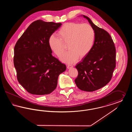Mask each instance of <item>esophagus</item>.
<instances>
[{"label":"esophagus","instance_id":"obj_1","mask_svg":"<svg viewBox=\"0 0 132 132\" xmlns=\"http://www.w3.org/2000/svg\"><path fill=\"white\" fill-rule=\"evenodd\" d=\"M67 67L68 69H70V68H71L73 67V65H71V64H69V65H67Z\"/></svg>","mask_w":132,"mask_h":132}]
</instances>
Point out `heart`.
Returning <instances> with one entry per match:
<instances>
[{
  "label": "heart",
  "instance_id": "obj_1",
  "mask_svg": "<svg viewBox=\"0 0 132 132\" xmlns=\"http://www.w3.org/2000/svg\"><path fill=\"white\" fill-rule=\"evenodd\" d=\"M58 38L51 36L48 39L50 49L57 56H61L66 50L69 51L61 59L67 63H74L79 57L83 58L92 50L95 39V31L88 24L69 22L64 24L57 32Z\"/></svg>",
  "mask_w": 132,
  "mask_h": 132
}]
</instances>
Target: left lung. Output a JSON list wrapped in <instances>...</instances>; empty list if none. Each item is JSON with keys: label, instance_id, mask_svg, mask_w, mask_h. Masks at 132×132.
<instances>
[{"label": "left lung", "instance_id": "left-lung-1", "mask_svg": "<svg viewBox=\"0 0 132 132\" xmlns=\"http://www.w3.org/2000/svg\"><path fill=\"white\" fill-rule=\"evenodd\" d=\"M87 19L95 31L94 46L88 55L76 68L78 75L75 82L82 90L94 92L110 81L116 67V48L109 33Z\"/></svg>", "mask_w": 132, "mask_h": 132}]
</instances>
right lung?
Listing matches in <instances>:
<instances>
[{
    "label": "right lung",
    "instance_id": "1",
    "mask_svg": "<svg viewBox=\"0 0 132 132\" xmlns=\"http://www.w3.org/2000/svg\"><path fill=\"white\" fill-rule=\"evenodd\" d=\"M62 25L41 20L33 22L14 47V65L18 81L30 94H50L57 87L66 65L52 55L50 36Z\"/></svg>",
    "mask_w": 132,
    "mask_h": 132
}]
</instances>
